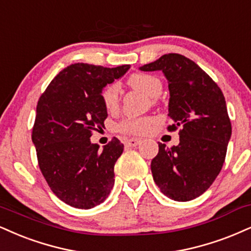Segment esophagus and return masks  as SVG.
Masks as SVG:
<instances>
[{"instance_id": "esophagus-1", "label": "esophagus", "mask_w": 251, "mask_h": 251, "mask_svg": "<svg viewBox=\"0 0 251 251\" xmlns=\"http://www.w3.org/2000/svg\"><path fill=\"white\" fill-rule=\"evenodd\" d=\"M140 143H141V139H138V138H131V139H128V140H126V144L131 147L138 146Z\"/></svg>"}]
</instances>
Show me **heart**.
<instances>
[{
    "label": "heart",
    "instance_id": "1",
    "mask_svg": "<svg viewBox=\"0 0 251 251\" xmlns=\"http://www.w3.org/2000/svg\"><path fill=\"white\" fill-rule=\"evenodd\" d=\"M127 84L132 89L145 93L151 98H156L162 90L161 80L158 77L147 74H133L128 77ZM101 100L108 111L117 110L119 106V87L117 84H110L101 91ZM154 119L151 117L127 118L118 125V129L124 133H146Z\"/></svg>",
    "mask_w": 251,
    "mask_h": 251
}]
</instances>
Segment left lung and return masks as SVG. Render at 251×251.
Listing matches in <instances>:
<instances>
[{
    "label": "left lung",
    "instance_id": "8db88e82",
    "mask_svg": "<svg viewBox=\"0 0 251 251\" xmlns=\"http://www.w3.org/2000/svg\"><path fill=\"white\" fill-rule=\"evenodd\" d=\"M141 71H162L168 80L170 132L180 128V143L171 149L159 143L151 162L153 179L162 194L191 201L212 186L222 170L231 137L225 96L199 66L179 53H167L145 64Z\"/></svg>",
    "mask_w": 251,
    "mask_h": 251
}]
</instances>
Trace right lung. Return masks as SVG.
Listing matches in <instances>:
<instances>
[{"label": "right lung", "instance_id": "obj_1", "mask_svg": "<svg viewBox=\"0 0 251 251\" xmlns=\"http://www.w3.org/2000/svg\"><path fill=\"white\" fill-rule=\"evenodd\" d=\"M128 69L71 64L39 97L31 134L39 170L53 194L69 206L90 209L106 200L113 188L114 164L124 145L112 138L99 151L90 138L107 118L102 89Z\"/></svg>", "mask_w": 251, "mask_h": 251}]
</instances>
